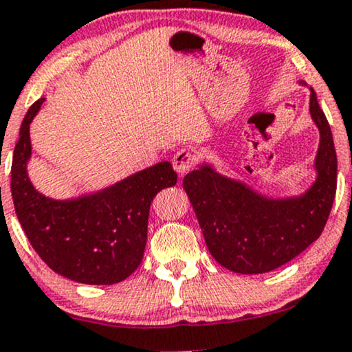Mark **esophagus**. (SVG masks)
I'll return each mask as SVG.
<instances>
[{
    "mask_svg": "<svg viewBox=\"0 0 352 352\" xmlns=\"http://www.w3.org/2000/svg\"><path fill=\"white\" fill-rule=\"evenodd\" d=\"M197 161H198L197 154H195L193 151L188 148H184V149L177 151V154L173 155V159H172V164H173V168H175L180 175H184V173H186L195 167Z\"/></svg>",
    "mask_w": 352,
    "mask_h": 352,
    "instance_id": "obj_1",
    "label": "esophagus"
}]
</instances>
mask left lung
<instances>
[{
  "instance_id": "left-lung-1",
  "label": "left lung",
  "mask_w": 352,
  "mask_h": 352,
  "mask_svg": "<svg viewBox=\"0 0 352 352\" xmlns=\"http://www.w3.org/2000/svg\"><path fill=\"white\" fill-rule=\"evenodd\" d=\"M310 115L320 131L317 180L300 197L271 199L208 164L186 173L188 195L208 250L234 273L261 274L286 265L320 237L336 193L331 128L310 87Z\"/></svg>"
}]
</instances>
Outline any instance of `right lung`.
<instances>
[{
  "label": "right lung",
  "mask_w": 352,
  "mask_h": 352,
  "mask_svg": "<svg viewBox=\"0 0 352 352\" xmlns=\"http://www.w3.org/2000/svg\"><path fill=\"white\" fill-rule=\"evenodd\" d=\"M45 99L25 113L11 166L17 219L30 245L55 273L82 284H115L141 265L155 195L177 184L170 162L133 173L109 188L73 199H52L30 184V123Z\"/></svg>",
  "instance_id": "add662e5"
}]
</instances>
